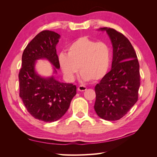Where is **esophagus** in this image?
<instances>
[{"mask_svg": "<svg viewBox=\"0 0 157 157\" xmlns=\"http://www.w3.org/2000/svg\"><path fill=\"white\" fill-rule=\"evenodd\" d=\"M86 87L84 86H79L78 88V91H80V92H83V91H85V90H86Z\"/></svg>", "mask_w": 157, "mask_h": 157, "instance_id": "esophagus-1", "label": "esophagus"}]
</instances>
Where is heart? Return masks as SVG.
Returning <instances> with one entry per match:
<instances>
[{
    "label": "heart",
    "mask_w": 157,
    "mask_h": 157,
    "mask_svg": "<svg viewBox=\"0 0 157 157\" xmlns=\"http://www.w3.org/2000/svg\"><path fill=\"white\" fill-rule=\"evenodd\" d=\"M64 75L73 79L79 68L84 80H101L108 73L111 63V50L104 42H96L86 36L80 37L67 48V55L58 57Z\"/></svg>",
    "instance_id": "obj_1"
}]
</instances>
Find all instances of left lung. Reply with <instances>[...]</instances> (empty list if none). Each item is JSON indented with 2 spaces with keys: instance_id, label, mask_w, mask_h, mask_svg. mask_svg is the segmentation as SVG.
Listing matches in <instances>:
<instances>
[{
  "instance_id": "1",
  "label": "left lung",
  "mask_w": 157,
  "mask_h": 157,
  "mask_svg": "<svg viewBox=\"0 0 157 157\" xmlns=\"http://www.w3.org/2000/svg\"><path fill=\"white\" fill-rule=\"evenodd\" d=\"M105 31L113 46L111 70L95 86V111L103 119L117 121L124 117L138 98L140 65L136 52L127 38L111 28Z\"/></svg>"
}]
</instances>
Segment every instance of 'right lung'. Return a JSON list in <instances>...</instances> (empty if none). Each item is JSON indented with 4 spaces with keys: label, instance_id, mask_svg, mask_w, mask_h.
<instances>
[{
    "label": "right lung",
    "instance_id": "right-lung-1",
    "mask_svg": "<svg viewBox=\"0 0 157 157\" xmlns=\"http://www.w3.org/2000/svg\"><path fill=\"white\" fill-rule=\"evenodd\" d=\"M60 36L51 31L36 35L23 51L19 73L20 96L23 104L33 117L46 122L62 117L77 94L75 85L61 82L55 77L60 68L56 48ZM40 59L48 60L53 65L50 77L41 76L36 71V64Z\"/></svg>",
    "mask_w": 157,
    "mask_h": 157
}]
</instances>
